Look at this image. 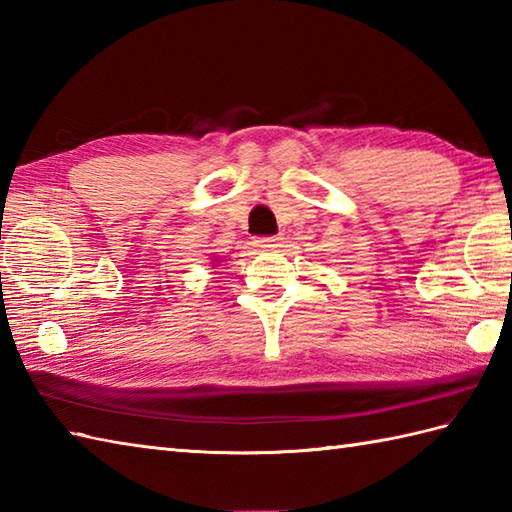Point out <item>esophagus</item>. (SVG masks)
<instances>
[{
  "label": "esophagus",
  "mask_w": 512,
  "mask_h": 512,
  "mask_svg": "<svg viewBox=\"0 0 512 512\" xmlns=\"http://www.w3.org/2000/svg\"><path fill=\"white\" fill-rule=\"evenodd\" d=\"M255 244H257L259 248H264V250H273V248L281 246V237H277V235H270V237H257V239H255Z\"/></svg>",
  "instance_id": "34e87169"
}]
</instances>
